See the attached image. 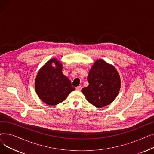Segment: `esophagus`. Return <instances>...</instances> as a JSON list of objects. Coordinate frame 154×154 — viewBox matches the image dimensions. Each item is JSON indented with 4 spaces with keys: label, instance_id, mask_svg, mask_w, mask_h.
I'll return each instance as SVG.
<instances>
[{
    "label": "esophagus",
    "instance_id": "34e87169",
    "mask_svg": "<svg viewBox=\"0 0 154 154\" xmlns=\"http://www.w3.org/2000/svg\"><path fill=\"white\" fill-rule=\"evenodd\" d=\"M82 89V87L81 86H78L76 87V90L77 91H81Z\"/></svg>",
    "mask_w": 154,
    "mask_h": 154
}]
</instances>
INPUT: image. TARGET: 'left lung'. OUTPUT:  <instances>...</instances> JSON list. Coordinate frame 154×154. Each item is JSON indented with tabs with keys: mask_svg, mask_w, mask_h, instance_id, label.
I'll return each mask as SVG.
<instances>
[{
	"mask_svg": "<svg viewBox=\"0 0 154 154\" xmlns=\"http://www.w3.org/2000/svg\"><path fill=\"white\" fill-rule=\"evenodd\" d=\"M88 85L82 89L87 101L97 108L110 104L117 97L121 80L116 67L102 59H97L87 76Z\"/></svg>",
	"mask_w": 154,
	"mask_h": 154,
	"instance_id": "8db88e82",
	"label": "left lung"
}]
</instances>
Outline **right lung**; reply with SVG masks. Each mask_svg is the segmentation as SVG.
<instances>
[{
	"mask_svg": "<svg viewBox=\"0 0 154 154\" xmlns=\"http://www.w3.org/2000/svg\"><path fill=\"white\" fill-rule=\"evenodd\" d=\"M62 64L56 58L47 61L40 69L35 80V90L44 103L55 106L67 98L75 88L62 73Z\"/></svg>",
	"mask_w": 154,
	"mask_h": 154,
	"instance_id": "add662e5",
	"label": "right lung"
}]
</instances>
